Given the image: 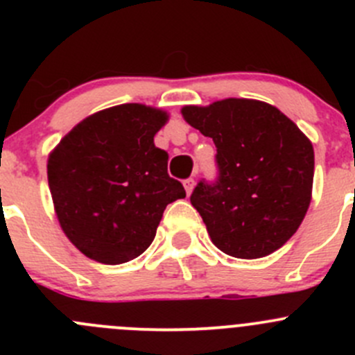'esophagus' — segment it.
I'll return each instance as SVG.
<instances>
[{
	"label": "esophagus",
	"instance_id": "1",
	"mask_svg": "<svg viewBox=\"0 0 355 355\" xmlns=\"http://www.w3.org/2000/svg\"><path fill=\"white\" fill-rule=\"evenodd\" d=\"M194 185H196L194 178H187V180L184 182V187H185V192H187V196L192 194V191H194Z\"/></svg>",
	"mask_w": 355,
	"mask_h": 355
}]
</instances>
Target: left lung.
Here are the masks:
<instances>
[{
    "label": "left lung",
    "instance_id": "8db88e82",
    "mask_svg": "<svg viewBox=\"0 0 355 355\" xmlns=\"http://www.w3.org/2000/svg\"><path fill=\"white\" fill-rule=\"evenodd\" d=\"M182 116L216 146L218 180L199 182L191 196L213 244L241 259L280 249L311 204L309 139L280 110L257 99L184 106Z\"/></svg>",
    "mask_w": 355,
    "mask_h": 355
}]
</instances>
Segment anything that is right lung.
Segmentation results:
<instances>
[{"label": "right lung", "mask_w": 355, "mask_h": 355, "mask_svg": "<svg viewBox=\"0 0 355 355\" xmlns=\"http://www.w3.org/2000/svg\"><path fill=\"white\" fill-rule=\"evenodd\" d=\"M168 113L127 103L75 125L49 153L48 184L63 234L84 256L121 264L155 241L164 207L185 198L155 146Z\"/></svg>", "instance_id": "right-lung-1"}]
</instances>
